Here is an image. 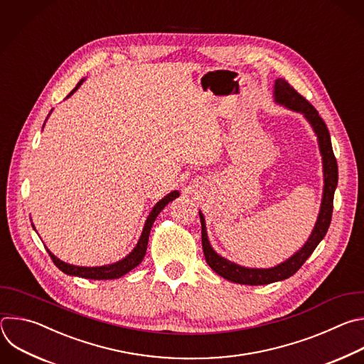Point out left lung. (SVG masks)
<instances>
[{
	"label": "left lung",
	"mask_w": 364,
	"mask_h": 364,
	"mask_svg": "<svg viewBox=\"0 0 364 364\" xmlns=\"http://www.w3.org/2000/svg\"><path fill=\"white\" fill-rule=\"evenodd\" d=\"M274 97L275 102L279 105H284L285 107L300 112L306 116V119L313 126L318 144L320 152L323 156V168H324V192H323V200H321V209L318 213V220L316 223V227L313 230V234L310 235L309 241L304 244V247L296 252L291 258H288L285 262L274 267V268H245L241 265H237L221 255H218L209 245L208 235H206V227L203 215L199 212L200 225H202V250L205 259L208 265L221 277L238 282V284H247V285H264L275 281L285 279L288 277L294 275L301 265L307 261V258L313 254L316 247L320 244V241L324 238L333 215V199H334V191L338 181V171H337V161L333 154L331 139L328 129L316 110V107L304 97L301 96L291 85L287 83L284 79H277L274 86Z\"/></svg>",
	"instance_id": "8db88e82"
}]
</instances>
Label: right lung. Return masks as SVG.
Here are the masks:
<instances>
[{"instance_id":"right-lung-1","label":"right lung","mask_w":364,"mask_h":364,"mask_svg":"<svg viewBox=\"0 0 364 364\" xmlns=\"http://www.w3.org/2000/svg\"><path fill=\"white\" fill-rule=\"evenodd\" d=\"M83 83L79 82L77 86L73 89L70 92V95L67 97H70L73 93H75L80 85ZM179 196V192L178 191H173L171 192L169 195H166L164 199H161L152 209V212L149 213L146 223H144V228H143V232L140 235V240L137 242V245L134 247V250L126 257L123 258L122 261L119 262H114V264H110V265H103V267H76V265H70V264H65L63 261H60L57 257H54L48 250V255L51 257L53 262L55 264V267L58 269H61L64 274H68V275H76V277H82V278H89V279H114V278H119L122 275H124L126 272H129L130 269H133L134 267H137L144 254H146V248H148V241H149V234H151V230H152V225L156 220V216L161 213V210L171 202L175 198Z\"/></svg>"}]
</instances>
